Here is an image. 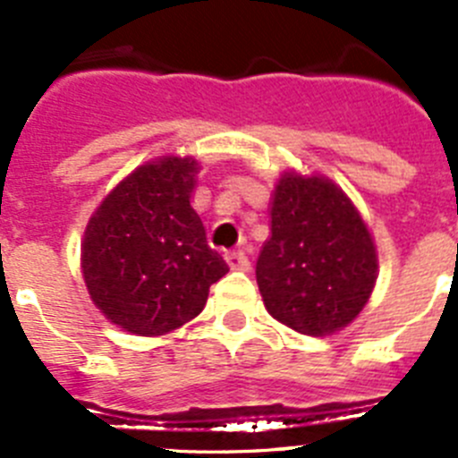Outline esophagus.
<instances>
[{
    "label": "esophagus",
    "instance_id": "esophagus-1",
    "mask_svg": "<svg viewBox=\"0 0 458 458\" xmlns=\"http://www.w3.org/2000/svg\"><path fill=\"white\" fill-rule=\"evenodd\" d=\"M226 264L233 270H248L250 268V259L242 250H233V252H226Z\"/></svg>",
    "mask_w": 458,
    "mask_h": 458
}]
</instances>
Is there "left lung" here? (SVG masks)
<instances>
[{"label":"left lung","instance_id":"8db88e82","mask_svg":"<svg viewBox=\"0 0 458 458\" xmlns=\"http://www.w3.org/2000/svg\"><path fill=\"white\" fill-rule=\"evenodd\" d=\"M376 268L371 233L337 185L293 174L279 181L257 261L259 291L279 323L311 337L349 326L369 301Z\"/></svg>","mask_w":458,"mask_h":458}]
</instances>
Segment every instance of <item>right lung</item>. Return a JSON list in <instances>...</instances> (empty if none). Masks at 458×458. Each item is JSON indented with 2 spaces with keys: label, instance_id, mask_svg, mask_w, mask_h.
Returning <instances> with one entry per match:
<instances>
[{
  "label": "right lung",
  "instance_id": "1",
  "mask_svg": "<svg viewBox=\"0 0 458 458\" xmlns=\"http://www.w3.org/2000/svg\"><path fill=\"white\" fill-rule=\"evenodd\" d=\"M197 169L192 157L144 165L89 220L84 282L105 317L128 333L151 337L188 323L229 270L190 206Z\"/></svg>",
  "mask_w": 458,
  "mask_h": 458
}]
</instances>
